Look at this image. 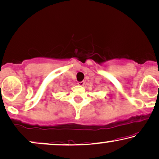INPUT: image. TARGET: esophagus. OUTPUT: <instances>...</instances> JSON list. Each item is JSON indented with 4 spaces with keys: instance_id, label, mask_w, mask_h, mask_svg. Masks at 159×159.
<instances>
[{
    "instance_id": "1",
    "label": "esophagus",
    "mask_w": 159,
    "mask_h": 159,
    "mask_svg": "<svg viewBox=\"0 0 159 159\" xmlns=\"http://www.w3.org/2000/svg\"><path fill=\"white\" fill-rule=\"evenodd\" d=\"M78 85H80V86H83L84 85H85V82L84 81H81V82H78Z\"/></svg>"
}]
</instances>
